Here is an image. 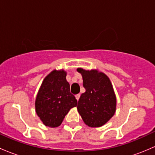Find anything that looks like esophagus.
<instances>
[{"mask_svg":"<svg viewBox=\"0 0 155 155\" xmlns=\"http://www.w3.org/2000/svg\"><path fill=\"white\" fill-rule=\"evenodd\" d=\"M75 98H76V99L78 100H79V98H80V94H77V95H75Z\"/></svg>","mask_w":155,"mask_h":155,"instance_id":"esophagus-1","label":"esophagus"}]
</instances>
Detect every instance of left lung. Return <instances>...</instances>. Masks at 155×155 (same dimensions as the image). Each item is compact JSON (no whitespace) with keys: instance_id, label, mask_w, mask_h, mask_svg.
<instances>
[{"instance_id":"obj_1","label":"left lung","mask_w":155,"mask_h":155,"mask_svg":"<svg viewBox=\"0 0 155 155\" xmlns=\"http://www.w3.org/2000/svg\"><path fill=\"white\" fill-rule=\"evenodd\" d=\"M82 74L86 92L81 94L78 110L84 123L92 127H101L112 118L116 111V98L107 76L97 70L78 68Z\"/></svg>"}]
</instances>
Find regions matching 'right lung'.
Instances as JSON below:
<instances>
[{
	"instance_id": "1",
	"label": "right lung",
	"mask_w": 155,
	"mask_h": 155,
	"mask_svg": "<svg viewBox=\"0 0 155 155\" xmlns=\"http://www.w3.org/2000/svg\"><path fill=\"white\" fill-rule=\"evenodd\" d=\"M66 72L54 70L43 81L36 96L35 107L38 116L45 125L56 127L61 125L70 109L78 101L70 92Z\"/></svg>"
}]
</instances>
